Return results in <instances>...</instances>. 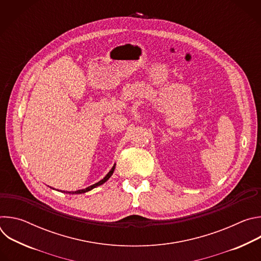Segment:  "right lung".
<instances>
[{"label": "right lung", "instance_id": "right-lung-1", "mask_svg": "<svg viewBox=\"0 0 261 261\" xmlns=\"http://www.w3.org/2000/svg\"><path fill=\"white\" fill-rule=\"evenodd\" d=\"M115 168H116V164L113 166V168H111L110 170H109V172L101 179V180H99L98 182H96V184H94V185H92V186H90V187H88V188H86V189H82V190H77V191H73V192H65V191H62L63 193H69V194H82V193H86V192H89V191H91L92 189H94V188H96V187H98V186H100V185H102V184H104L111 175H113V173H114V171H115ZM51 188V187H50Z\"/></svg>", "mask_w": 261, "mask_h": 261}]
</instances>
